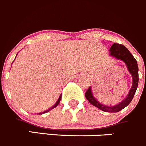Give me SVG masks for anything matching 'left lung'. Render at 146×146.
I'll return each instance as SVG.
<instances>
[{"mask_svg": "<svg viewBox=\"0 0 146 146\" xmlns=\"http://www.w3.org/2000/svg\"><path fill=\"white\" fill-rule=\"evenodd\" d=\"M110 54L109 55L116 60H121L125 64L127 67V70L129 72L132 76L133 83L131 89H130L126 98L122 101L121 103L114 106H109V105L102 104V103L99 102L96 98L94 97L93 94L92 92V87H89L85 94V97L88 101L90 102L91 104L96 106V108L100 110L105 112H109V113H113V112H119L121 111L123 109L128 106L133 98L134 94L136 92L137 87L138 84V63L133 56L132 55L129 50L126 48L124 45L113 43L111 47Z\"/></svg>", "mask_w": 146, "mask_h": 146, "instance_id": "8db88e82", "label": "left lung"}]
</instances>
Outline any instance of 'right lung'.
<instances>
[{
    "instance_id": "obj_1",
    "label": "right lung",
    "mask_w": 146,
    "mask_h": 146,
    "mask_svg": "<svg viewBox=\"0 0 146 146\" xmlns=\"http://www.w3.org/2000/svg\"><path fill=\"white\" fill-rule=\"evenodd\" d=\"M17 56V55H16ZM13 62H12V64H13ZM61 99H62V94L60 95V97H59V99H58V100L57 101V102H56L55 104H54V105H53L52 106V107H50V109H47V110H46V111H43V112H40V113H37V114H42V113H47V112H48V111H50V110H52V109H54V108L55 107H57V106H58V104H60V100H61Z\"/></svg>"
}]
</instances>
